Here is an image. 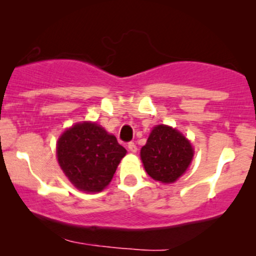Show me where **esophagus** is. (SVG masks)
<instances>
[{"label":"esophagus","mask_w":256,"mask_h":256,"mask_svg":"<svg viewBox=\"0 0 256 256\" xmlns=\"http://www.w3.org/2000/svg\"><path fill=\"white\" fill-rule=\"evenodd\" d=\"M128 150H130L131 152H137V146H136V144H134V142L128 143Z\"/></svg>","instance_id":"obj_1"}]
</instances>
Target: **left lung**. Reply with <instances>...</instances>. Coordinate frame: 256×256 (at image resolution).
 I'll use <instances>...</instances> for the list:
<instances>
[{
	"label": "left lung",
	"instance_id": "1",
	"mask_svg": "<svg viewBox=\"0 0 256 256\" xmlns=\"http://www.w3.org/2000/svg\"><path fill=\"white\" fill-rule=\"evenodd\" d=\"M194 156L192 143L178 130L166 125L152 128L140 158L146 173L161 183H174L186 171Z\"/></svg>",
	"mask_w": 256,
	"mask_h": 256
}]
</instances>
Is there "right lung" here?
<instances>
[{"label":"right lung","mask_w":256,"mask_h":256,"mask_svg":"<svg viewBox=\"0 0 256 256\" xmlns=\"http://www.w3.org/2000/svg\"><path fill=\"white\" fill-rule=\"evenodd\" d=\"M56 155L61 170L77 189L100 192L110 183L126 149L102 126L84 122L61 134Z\"/></svg>","instance_id":"right-lung-1"}]
</instances>
